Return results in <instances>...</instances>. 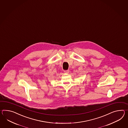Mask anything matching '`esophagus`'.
Returning <instances> with one entry per match:
<instances>
[{
    "label": "esophagus",
    "instance_id": "1",
    "mask_svg": "<svg viewBox=\"0 0 128 128\" xmlns=\"http://www.w3.org/2000/svg\"><path fill=\"white\" fill-rule=\"evenodd\" d=\"M64 72L66 74H68L69 72V70H66V71H64Z\"/></svg>",
    "mask_w": 128,
    "mask_h": 128
}]
</instances>
